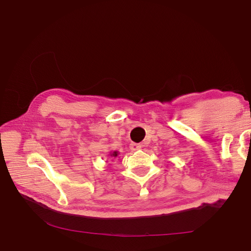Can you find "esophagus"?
I'll return each instance as SVG.
<instances>
[{
	"instance_id": "34e87169",
	"label": "esophagus",
	"mask_w": 251,
	"mask_h": 251,
	"mask_svg": "<svg viewBox=\"0 0 251 251\" xmlns=\"http://www.w3.org/2000/svg\"><path fill=\"white\" fill-rule=\"evenodd\" d=\"M130 149L131 150H139V149H141V145H138V143H131Z\"/></svg>"
}]
</instances>
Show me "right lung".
<instances>
[{
    "label": "right lung",
    "instance_id": "add662e5",
    "mask_svg": "<svg viewBox=\"0 0 251 251\" xmlns=\"http://www.w3.org/2000/svg\"><path fill=\"white\" fill-rule=\"evenodd\" d=\"M111 156H114V157H115V156H117V152H113V153H112V154H111Z\"/></svg>",
    "mask_w": 251,
    "mask_h": 251
}]
</instances>
